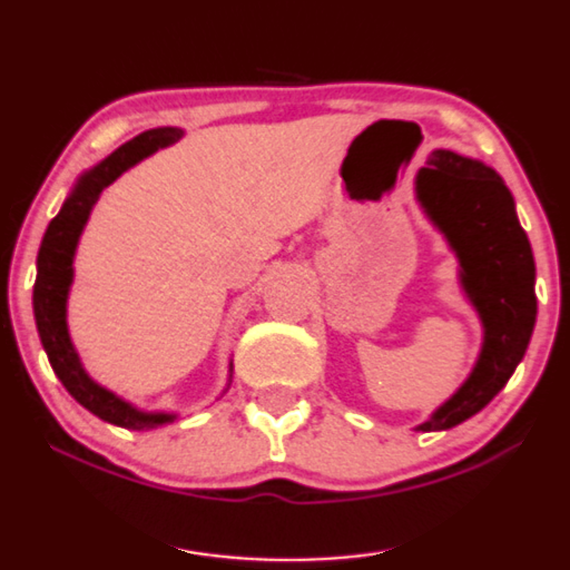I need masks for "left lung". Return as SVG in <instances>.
<instances>
[{
	"instance_id": "left-lung-1",
	"label": "left lung",
	"mask_w": 570,
	"mask_h": 570,
	"mask_svg": "<svg viewBox=\"0 0 570 570\" xmlns=\"http://www.w3.org/2000/svg\"><path fill=\"white\" fill-rule=\"evenodd\" d=\"M419 202L444 232L462 266V286L483 320V351L468 382L421 431H444L491 403L522 362L534 331V258L514 198L499 173L456 151H431L421 167Z\"/></svg>"
}]
</instances>
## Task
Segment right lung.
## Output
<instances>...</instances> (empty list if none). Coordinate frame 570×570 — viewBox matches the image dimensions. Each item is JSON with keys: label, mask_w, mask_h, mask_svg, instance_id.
Instances as JSON below:
<instances>
[{"label": "right lung", "mask_w": 570, "mask_h": 570, "mask_svg": "<svg viewBox=\"0 0 570 570\" xmlns=\"http://www.w3.org/2000/svg\"><path fill=\"white\" fill-rule=\"evenodd\" d=\"M175 139H180L178 128H151L134 136L124 147H118L114 155L102 159L98 167L85 173L79 183L71 190V196L63 202L61 212L53 216L48 224L41 250H38V274L33 286V312L36 325L41 343L46 348L48 362L59 376L63 387L79 405L98 415V419L114 423V426L144 431L163 426V423L173 421L175 415L167 413H141L116 397L100 384H95L90 376L85 374L82 364L75 346L69 341L67 331V294L71 286V261H75L77 239L82 235V227L90 216V208L98 204L102 190L114 183L118 175L126 173L128 167L139 163V159L149 157L151 151L159 147H167Z\"/></svg>", "instance_id": "right-lung-1"}]
</instances>
